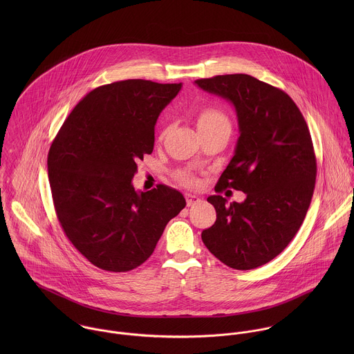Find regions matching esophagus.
Instances as JSON below:
<instances>
[{
  "label": "esophagus",
  "instance_id": "34e87169",
  "mask_svg": "<svg viewBox=\"0 0 354 354\" xmlns=\"http://www.w3.org/2000/svg\"><path fill=\"white\" fill-rule=\"evenodd\" d=\"M185 201H187V205H188V207H191V205H194V204H198V203L202 202V199H201L199 196H196V195H191V194H187V195H185Z\"/></svg>",
  "mask_w": 354,
  "mask_h": 354
}]
</instances>
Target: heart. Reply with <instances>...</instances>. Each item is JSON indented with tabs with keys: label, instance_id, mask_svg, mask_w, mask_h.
Returning <instances> with one entry per match:
<instances>
[{
	"label": "heart",
	"instance_id": "1",
	"mask_svg": "<svg viewBox=\"0 0 354 354\" xmlns=\"http://www.w3.org/2000/svg\"><path fill=\"white\" fill-rule=\"evenodd\" d=\"M196 122H198V128H209V127H218V125H227L230 127V121L227 118V115L218 107L214 106H204L199 111H198V117H196ZM176 180L187 187H192L198 183V180L188 171L185 170H178L174 174Z\"/></svg>",
	"mask_w": 354,
	"mask_h": 354
}]
</instances>
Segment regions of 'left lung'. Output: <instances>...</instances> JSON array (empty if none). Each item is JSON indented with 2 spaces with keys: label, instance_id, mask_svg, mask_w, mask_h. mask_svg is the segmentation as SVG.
Listing matches in <instances>:
<instances>
[{
  "label": "left lung",
  "instance_id": "left-lung-1",
  "mask_svg": "<svg viewBox=\"0 0 354 354\" xmlns=\"http://www.w3.org/2000/svg\"><path fill=\"white\" fill-rule=\"evenodd\" d=\"M195 83L236 107L240 138L215 187L247 194L243 203L207 198L215 223L203 230L207 250L234 270L257 268L293 240L312 201L316 156L308 125L282 90L250 75H219Z\"/></svg>",
  "mask_w": 354,
  "mask_h": 354
}]
</instances>
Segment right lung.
I'll list each match as a JSON object with an SVG mask.
<instances>
[{"instance_id":"right-lung-1","label":"right lung","mask_w":354,"mask_h":354,"mask_svg":"<svg viewBox=\"0 0 354 354\" xmlns=\"http://www.w3.org/2000/svg\"><path fill=\"white\" fill-rule=\"evenodd\" d=\"M181 90L129 79L97 87L64 121L48 155L51 196L59 225L88 261L127 272L151 256L167 222L185 207L163 184L136 192L139 159L153 150L159 113Z\"/></svg>"}]
</instances>
